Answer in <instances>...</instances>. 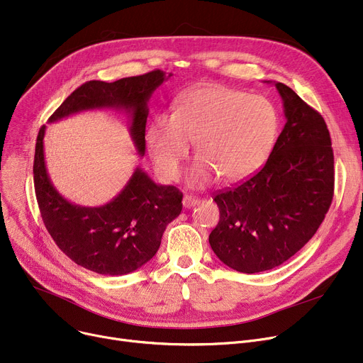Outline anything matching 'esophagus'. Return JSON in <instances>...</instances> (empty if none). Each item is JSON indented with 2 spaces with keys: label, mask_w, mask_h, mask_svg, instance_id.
<instances>
[{
  "label": "esophagus",
  "mask_w": 363,
  "mask_h": 363,
  "mask_svg": "<svg viewBox=\"0 0 363 363\" xmlns=\"http://www.w3.org/2000/svg\"><path fill=\"white\" fill-rule=\"evenodd\" d=\"M200 203V199L199 197H196V196H193V194H186L185 197H184V200H182V204H184V207H193V206H196V204H199Z\"/></svg>",
  "instance_id": "obj_1"
}]
</instances>
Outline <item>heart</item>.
<instances>
[{"mask_svg":"<svg viewBox=\"0 0 363 363\" xmlns=\"http://www.w3.org/2000/svg\"><path fill=\"white\" fill-rule=\"evenodd\" d=\"M275 106L262 95L204 85L181 95L175 113H160L147 129V147L159 174L175 181L191 151L199 159L189 182L204 185L216 174L238 181L260 167L278 132Z\"/></svg>","mask_w":363,"mask_h":363,"instance_id":"b5f03b06","label":"heart"}]
</instances>
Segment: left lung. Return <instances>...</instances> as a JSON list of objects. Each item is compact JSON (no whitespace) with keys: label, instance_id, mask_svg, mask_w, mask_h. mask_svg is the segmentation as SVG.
<instances>
[{"label":"left lung","instance_id":"obj_1","mask_svg":"<svg viewBox=\"0 0 363 363\" xmlns=\"http://www.w3.org/2000/svg\"><path fill=\"white\" fill-rule=\"evenodd\" d=\"M287 123L259 172L215 194L219 222L208 235L230 268L256 274L294 256L318 231L334 196V152L320 113L275 84Z\"/></svg>","mask_w":363,"mask_h":363}]
</instances>
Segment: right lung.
Returning a JSON list of instances; mask_svg holds the SVG:
<instances>
[{
  "mask_svg": "<svg viewBox=\"0 0 363 363\" xmlns=\"http://www.w3.org/2000/svg\"><path fill=\"white\" fill-rule=\"evenodd\" d=\"M164 79L166 73L156 69L110 84L88 81L69 95L50 122L88 108H125L132 113V140L144 155L147 101ZM44 133L45 126H41L35 145L33 184L44 225L57 247L76 264L100 275H125L141 268L157 253L167 223L181 213L182 193L174 185H157L137 169L110 203L101 207L72 204L55 191L47 175Z\"/></svg>",
  "mask_w": 363,
  "mask_h": 363,
  "instance_id": "obj_1",
  "label": "right lung"
}]
</instances>
